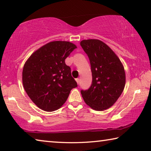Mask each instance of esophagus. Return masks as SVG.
Instances as JSON below:
<instances>
[{"label": "esophagus", "instance_id": "obj_1", "mask_svg": "<svg viewBox=\"0 0 151 151\" xmlns=\"http://www.w3.org/2000/svg\"><path fill=\"white\" fill-rule=\"evenodd\" d=\"M76 81H77L78 84H79V83H80V79H79V78H76Z\"/></svg>", "mask_w": 151, "mask_h": 151}]
</instances>
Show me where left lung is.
<instances>
[{
  "label": "left lung",
  "instance_id": "obj_1",
  "mask_svg": "<svg viewBox=\"0 0 151 151\" xmlns=\"http://www.w3.org/2000/svg\"><path fill=\"white\" fill-rule=\"evenodd\" d=\"M80 45L90 59L92 74V85L88 90H81V96L92 109H108L124 90V67L117 55L102 41L88 39L81 41Z\"/></svg>",
  "mask_w": 151,
  "mask_h": 151
}]
</instances>
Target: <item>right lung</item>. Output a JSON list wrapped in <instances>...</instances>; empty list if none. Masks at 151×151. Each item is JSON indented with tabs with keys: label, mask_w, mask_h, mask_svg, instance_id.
<instances>
[{
	"label": "right lung",
	"mask_w": 151,
	"mask_h": 151,
	"mask_svg": "<svg viewBox=\"0 0 151 151\" xmlns=\"http://www.w3.org/2000/svg\"><path fill=\"white\" fill-rule=\"evenodd\" d=\"M69 41H56L41 47L30 56L23 70V83L31 100L41 110L53 112L78 86L65 59L74 49Z\"/></svg>",
	"instance_id": "add662e5"
}]
</instances>
